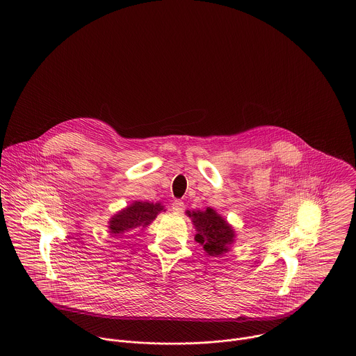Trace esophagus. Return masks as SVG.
<instances>
[{"instance_id": "1", "label": "esophagus", "mask_w": 356, "mask_h": 356, "mask_svg": "<svg viewBox=\"0 0 356 356\" xmlns=\"http://www.w3.org/2000/svg\"><path fill=\"white\" fill-rule=\"evenodd\" d=\"M172 209L176 212V213H181L183 209H184V202L180 201V200H175L172 202Z\"/></svg>"}]
</instances>
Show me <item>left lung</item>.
<instances>
[{
    "instance_id": "left-lung-1",
    "label": "left lung",
    "mask_w": 356,
    "mask_h": 356,
    "mask_svg": "<svg viewBox=\"0 0 356 356\" xmlns=\"http://www.w3.org/2000/svg\"><path fill=\"white\" fill-rule=\"evenodd\" d=\"M186 213L191 218L197 232L194 239L202 246L205 253L211 257H219L230 250L236 232L220 213L209 207L204 211H186Z\"/></svg>"
}]
</instances>
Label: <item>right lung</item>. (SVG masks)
Here are the masks:
<instances>
[{
    "label": "right lung",
    "instance_id": "obj_1",
    "mask_svg": "<svg viewBox=\"0 0 356 356\" xmlns=\"http://www.w3.org/2000/svg\"><path fill=\"white\" fill-rule=\"evenodd\" d=\"M162 211H165V207L161 202L134 201L108 219V232L114 236H122L134 229L143 230L149 226Z\"/></svg>",
    "mask_w": 356,
    "mask_h": 356
}]
</instances>
